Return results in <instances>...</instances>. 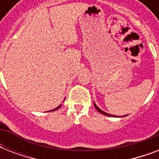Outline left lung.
Returning <instances> with one entry per match:
<instances>
[{
    "label": "left lung",
    "instance_id": "8db88e82",
    "mask_svg": "<svg viewBox=\"0 0 159 159\" xmlns=\"http://www.w3.org/2000/svg\"><path fill=\"white\" fill-rule=\"evenodd\" d=\"M94 106L95 107H96V109H97V111H99L100 113H102V114H103V115H105V116H112V117H113V116H112V115H110V114H108V113H106V112H104V111H102V110H101V109H99L98 108V107H97V105L95 104L94 103Z\"/></svg>",
    "mask_w": 159,
    "mask_h": 159
}]
</instances>
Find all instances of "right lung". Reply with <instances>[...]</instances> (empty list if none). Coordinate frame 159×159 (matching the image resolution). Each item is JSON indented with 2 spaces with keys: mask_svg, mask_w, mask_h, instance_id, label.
<instances>
[{
  "mask_svg": "<svg viewBox=\"0 0 159 159\" xmlns=\"http://www.w3.org/2000/svg\"><path fill=\"white\" fill-rule=\"evenodd\" d=\"M59 107H60V106H58V107H57V108H55V109H53V110H52V111H56V110H57V109L59 108Z\"/></svg>",
  "mask_w": 159,
  "mask_h": 159,
  "instance_id": "obj_1",
  "label": "right lung"
}]
</instances>
